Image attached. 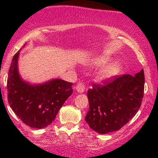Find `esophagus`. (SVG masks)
Segmentation results:
<instances>
[{"mask_svg": "<svg viewBox=\"0 0 158 158\" xmlns=\"http://www.w3.org/2000/svg\"><path fill=\"white\" fill-rule=\"evenodd\" d=\"M75 89H76L78 93H82L85 90V85L83 83H78L76 85V87H75Z\"/></svg>", "mask_w": 158, "mask_h": 158, "instance_id": "esophagus-1", "label": "esophagus"}]
</instances>
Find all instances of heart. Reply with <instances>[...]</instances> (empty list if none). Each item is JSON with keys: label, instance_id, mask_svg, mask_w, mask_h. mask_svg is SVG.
<instances>
[{"label": "heart", "instance_id": "obj_1", "mask_svg": "<svg viewBox=\"0 0 158 158\" xmlns=\"http://www.w3.org/2000/svg\"><path fill=\"white\" fill-rule=\"evenodd\" d=\"M108 60V58L101 56L97 58L93 61V65H101L105 63ZM122 64L118 61H112L108 63L105 64L100 68L96 73V78L99 81L109 80L111 78L117 76L122 71Z\"/></svg>", "mask_w": 158, "mask_h": 158}]
</instances>
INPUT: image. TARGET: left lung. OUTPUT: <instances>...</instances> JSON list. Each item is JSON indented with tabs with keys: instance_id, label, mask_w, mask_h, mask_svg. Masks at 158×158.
Masks as SVG:
<instances>
[{
	"instance_id": "left-lung-1",
	"label": "left lung",
	"mask_w": 158,
	"mask_h": 158,
	"mask_svg": "<svg viewBox=\"0 0 158 158\" xmlns=\"http://www.w3.org/2000/svg\"><path fill=\"white\" fill-rule=\"evenodd\" d=\"M104 83L88 90L89 110L85 118L90 128L102 135L121 129L138 112L144 94V71Z\"/></svg>"
}]
</instances>
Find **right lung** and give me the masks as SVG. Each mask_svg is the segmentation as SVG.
Instances as JSON below:
<instances>
[{"instance_id": "add662e5", "label": "right lung", "mask_w": 158, "mask_h": 158, "mask_svg": "<svg viewBox=\"0 0 158 158\" xmlns=\"http://www.w3.org/2000/svg\"><path fill=\"white\" fill-rule=\"evenodd\" d=\"M19 55V51L14 55L8 70V104L26 125L39 129L47 127L72 94L73 83L62 79H52L35 85L25 81L18 71Z\"/></svg>"}]
</instances>
